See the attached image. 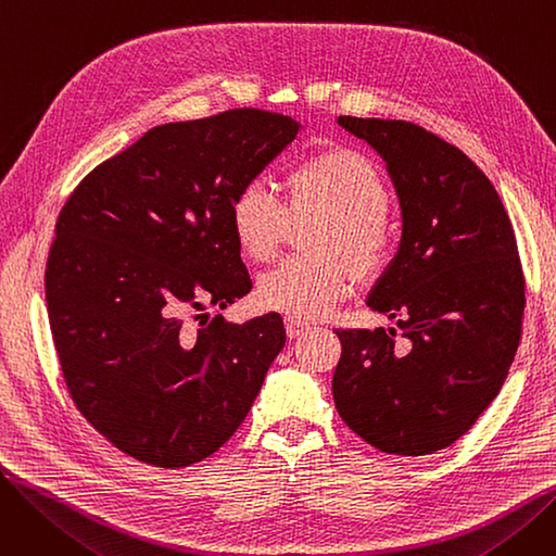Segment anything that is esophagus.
I'll list each match as a JSON object with an SVG mask.
<instances>
[{"label":"esophagus","instance_id":"esophagus-1","mask_svg":"<svg viewBox=\"0 0 556 556\" xmlns=\"http://www.w3.org/2000/svg\"><path fill=\"white\" fill-rule=\"evenodd\" d=\"M304 331H308V325L306 323H302V319H293V317H288L286 319V333H288V338L293 340V338H300Z\"/></svg>","mask_w":556,"mask_h":556}]
</instances>
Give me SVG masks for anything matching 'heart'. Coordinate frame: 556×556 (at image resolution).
Here are the masks:
<instances>
[{
	"label": "heart",
	"instance_id": "1",
	"mask_svg": "<svg viewBox=\"0 0 556 556\" xmlns=\"http://www.w3.org/2000/svg\"><path fill=\"white\" fill-rule=\"evenodd\" d=\"M286 202L266 182H248L229 204V225L239 250L273 258L288 231L290 214L323 216L313 237L317 256H293L261 275L256 300L293 319L329 315L354 290L352 264L369 275L381 268L392 245L390 189L383 170L361 151L336 146L317 151L286 173Z\"/></svg>",
	"mask_w": 556,
	"mask_h": 556
}]
</instances>
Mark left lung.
Wrapping results in <instances>:
<instances>
[{
    "instance_id": "left-lung-1",
    "label": "left lung",
    "mask_w": 556,
    "mask_h": 556,
    "mask_svg": "<svg viewBox=\"0 0 556 556\" xmlns=\"http://www.w3.org/2000/svg\"><path fill=\"white\" fill-rule=\"evenodd\" d=\"M383 157L403 231L367 306L394 329H336L333 401L374 448L419 457L455 444L498 396L525 308L516 237L498 191L453 143L410 124L338 116Z\"/></svg>"
}]
</instances>
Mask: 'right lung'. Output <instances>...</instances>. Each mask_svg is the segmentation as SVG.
Returning a JSON list of instances; mask_svg holds the SVG:
<instances>
[{
	"instance_id": "1",
	"label": "right lung",
	"mask_w": 556,
	"mask_h": 556,
	"mask_svg": "<svg viewBox=\"0 0 556 556\" xmlns=\"http://www.w3.org/2000/svg\"><path fill=\"white\" fill-rule=\"evenodd\" d=\"M300 130L254 108L151 128L58 216L45 273L58 361L80 415L130 457L182 469L216 453L283 349L279 313L200 329L180 313L252 290L229 204Z\"/></svg>"
}]
</instances>
